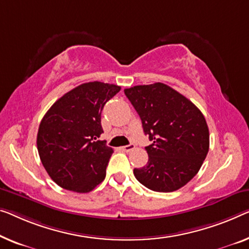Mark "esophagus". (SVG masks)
<instances>
[{
	"mask_svg": "<svg viewBox=\"0 0 249 249\" xmlns=\"http://www.w3.org/2000/svg\"><path fill=\"white\" fill-rule=\"evenodd\" d=\"M134 148H135V145H134V144H128V145L122 146V147H121V150H122V151H124V152H129V151L134 150Z\"/></svg>",
	"mask_w": 249,
	"mask_h": 249,
	"instance_id": "34e87169",
	"label": "esophagus"
}]
</instances>
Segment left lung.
Segmentation results:
<instances>
[{
    "label": "left lung",
    "mask_w": 249,
    "mask_h": 249,
    "mask_svg": "<svg viewBox=\"0 0 249 249\" xmlns=\"http://www.w3.org/2000/svg\"><path fill=\"white\" fill-rule=\"evenodd\" d=\"M152 141L148 161L134 169L150 190L172 192L182 188L201 168L209 151V129L200 109L168 85L155 83L124 89Z\"/></svg>",
    "instance_id": "1"
}]
</instances>
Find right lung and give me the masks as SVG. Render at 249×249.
Instances as JSON below:
<instances>
[{
	"label": "right lung",
	"instance_id": "obj_1",
	"mask_svg": "<svg viewBox=\"0 0 249 249\" xmlns=\"http://www.w3.org/2000/svg\"><path fill=\"white\" fill-rule=\"evenodd\" d=\"M121 90L101 81L81 84L55 102L39 126L40 160L59 187L87 194L103 182L113 148L99 141L104 105Z\"/></svg>",
	"mask_w": 249,
	"mask_h": 249
}]
</instances>
